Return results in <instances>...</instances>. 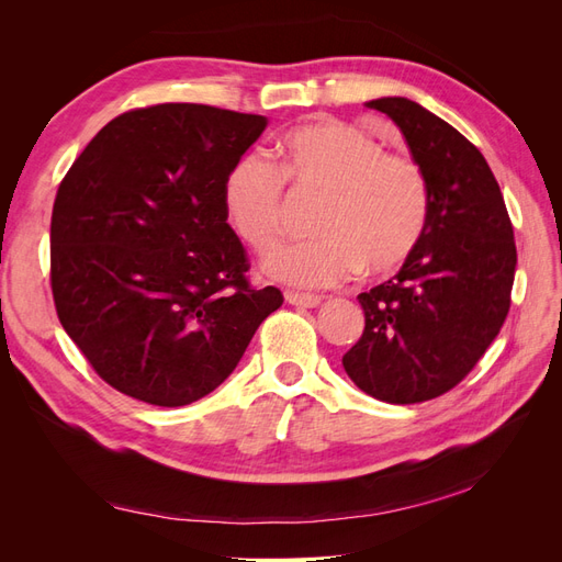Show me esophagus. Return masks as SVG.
<instances>
[{"label":"esophagus","instance_id":"esophagus-1","mask_svg":"<svg viewBox=\"0 0 562 562\" xmlns=\"http://www.w3.org/2000/svg\"><path fill=\"white\" fill-rule=\"evenodd\" d=\"M285 302L295 304V307H304V310H314L321 304L318 295H307V293H295V291H285Z\"/></svg>","mask_w":562,"mask_h":562}]
</instances>
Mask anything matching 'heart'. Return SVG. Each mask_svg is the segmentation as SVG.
I'll return each instance as SVG.
<instances>
[{"label": "heart", "mask_w": 562, "mask_h": 562, "mask_svg": "<svg viewBox=\"0 0 562 562\" xmlns=\"http://www.w3.org/2000/svg\"><path fill=\"white\" fill-rule=\"evenodd\" d=\"M279 170L246 157L225 178L232 229L255 252L274 248L283 232V180L297 194L323 196L316 241L281 246L262 269L300 288H330L363 269L384 277L403 267L429 225L431 190L424 168L384 151L372 135L330 116L310 119L277 145Z\"/></svg>", "instance_id": "heart-1"}]
</instances>
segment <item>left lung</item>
<instances>
[{
    "instance_id": "obj_1",
    "label": "left lung",
    "mask_w": 562,
    "mask_h": 562,
    "mask_svg": "<svg viewBox=\"0 0 562 562\" xmlns=\"http://www.w3.org/2000/svg\"><path fill=\"white\" fill-rule=\"evenodd\" d=\"M366 105L401 128L429 178L431 211L398 274L359 295L366 330L342 366L372 398L422 403L462 382L499 335L516 274L514 227L485 157L462 133L407 98Z\"/></svg>"
}]
</instances>
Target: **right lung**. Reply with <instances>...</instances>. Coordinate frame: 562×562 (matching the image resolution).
<instances>
[{
    "mask_svg": "<svg viewBox=\"0 0 562 562\" xmlns=\"http://www.w3.org/2000/svg\"><path fill=\"white\" fill-rule=\"evenodd\" d=\"M267 116L194 103L131 110L100 128L50 215V291L93 370L149 405L223 384L283 304L255 291L227 225L225 178Z\"/></svg>",
    "mask_w": 562,
    "mask_h": 562,
    "instance_id": "right-lung-1",
    "label": "right lung"
}]
</instances>
